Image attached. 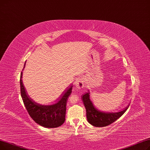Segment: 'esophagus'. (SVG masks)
Segmentation results:
<instances>
[{
    "label": "esophagus",
    "mask_w": 150,
    "mask_h": 150,
    "mask_svg": "<svg viewBox=\"0 0 150 150\" xmlns=\"http://www.w3.org/2000/svg\"><path fill=\"white\" fill-rule=\"evenodd\" d=\"M75 84H76V86L77 88H82L85 85L84 80L83 78H79V79H77L75 82Z\"/></svg>",
    "instance_id": "esophagus-1"
}]
</instances>
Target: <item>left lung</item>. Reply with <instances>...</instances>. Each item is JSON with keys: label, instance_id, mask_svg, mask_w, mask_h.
I'll return each instance as SVG.
<instances>
[{"label": "left lung", "instance_id": "left-lung-1", "mask_svg": "<svg viewBox=\"0 0 150 150\" xmlns=\"http://www.w3.org/2000/svg\"><path fill=\"white\" fill-rule=\"evenodd\" d=\"M82 100L87 112L88 122L95 127H104L109 125L118 119L129 108H126L118 112H104L99 110L94 106L90 99V92L82 95Z\"/></svg>", "mask_w": 150, "mask_h": 150}]
</instances>
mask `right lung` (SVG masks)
<instances>
[{"mask_svg":"<svg viewBox=\"0 0 150 150\" xmlns=\"http://www.w3.org/2000/svg\"><path fill=\"white\" fill-rule=\"evenodd\" d=\"M22 77L23 71L20 77L21 95L30 117L35 123L45 127L54 128L62 125L65 121L67 103L72 92L73 85L63 92L62 96L57 103L52 105H41L35 102L28 95L23 83Z\"/></svg>","mask_w":150,"mask_h":150,"instance_id":"1","label":"right lung"}]
</instances>
